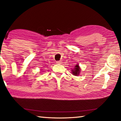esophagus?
Returning a JSON list of instances; mask_svg holds the SVG:
<instances>
[{
	"label": "esophagus",
	"mask_w": 121,
	"mask_h": 121,
	"mask_svg": "<svg viewBox=\"0 0 121 121\" xmlns=\"http://www.w3.org/2000/svg\"><path fill=\"white\" fill-rule=\"evenodd\" d=\"M62 62L61 61H56V63H58V64H62Z\"/></svg>",
	"instance_id": "1"
}]
</instances>
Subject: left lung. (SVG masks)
Returning a JSON list of instances; mask_svg holds the SVG:
<instances>
[{
    "label": "left lung",
    "mask_w": 121,
    "mask_h": 121,
    "mask_svg": "<svg viewBox=\"0 0 121 121\" xmlns=\"http://www.w3.org/2000/svg\"><path fill=\"white\" fill-rule=\"evenodd\" d=\"M81 71V69L78 64H76L74 65V67L73 69H71V73L74 76H78L80 74Z\"/></svg>",
    "instance_id": "obj_1"
}]
</instances>
